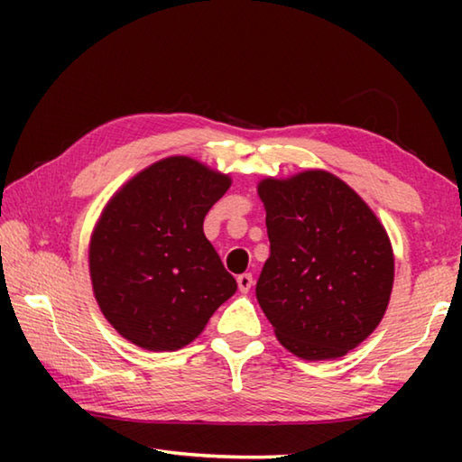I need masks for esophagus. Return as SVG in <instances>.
Returning a JSON list of instances; mask_svg holds the SVG:
<instances>
[{
    "label": "esophagus",
    "mask_w": 462,
    "mask_h": 462,
    "mask_svg": "<svg viewBox=\"0 0 462 462\" xmlns=\"http://www.w3.org/2000/svg\"><path fill=\"white\" fill-rule=\"evenodd\" d=\"M236 283H238V289L242 293H248L254 281H253V275H250V273H242V275L236 277Z\"/></svg>",
    "instance_id": "1"
}]
</instances>
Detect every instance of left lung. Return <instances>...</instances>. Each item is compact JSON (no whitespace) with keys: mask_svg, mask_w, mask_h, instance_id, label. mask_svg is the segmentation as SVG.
<instances>
[{"mask_svg":"<svg viewBox=\"0 0 462 462\" xmlns=\"http://www.w3.org/2000/svg\"><path fill=\"white\" fill-rule=\"evenodd\" d=\"M271 254L256 300L279 342L306 361L356 348L385 316L393 250L371 208L326 171L263 179Z\"/></svg>","mask_w":462,"mask_h":462,"instance_id":"obj_1","label":"left lung"}]
</instances>
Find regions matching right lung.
Wrapping results in <instances>:
<instances>
[{
	"instance_id": "add662e5",
	"label": "right lung",
	"mask_w": 462,
	"mask_h": 462,
	"mask_svg": "<svg viewBox=\"0 0 462 462\" xmlns=\"http://www.w3.org/2000/svg\"><path fill=\"white\" fill-rule=\"evenodd\" d=\"M230 183L189 156H169L132 177L101 212L89 242L93 293L136 346L183 348L236 293L203 234V217Z\"/></svg>"
}]
</instances>
